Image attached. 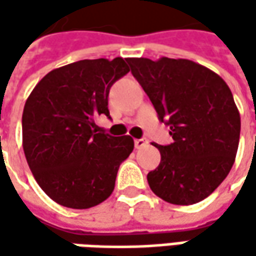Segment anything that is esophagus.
Masks as SVG:
<instances>
[{
    "instance_id": "34e87169",
    "label": "esophagus",
    "mask_w": 256,
    "mask_h": 256,
    "mask_svg": "<svg viewBox=\"0 0 256 256\" xmlns=\"http://www.w3.org/2000/svg\"><path fill=\"white\" fill-rule=\"evenodd\" d=\"M148 145V140L146 138H141V140H135V148H142Z\"/></svg>"
}]
</instances>
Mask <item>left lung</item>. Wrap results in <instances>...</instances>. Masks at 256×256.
<instances>
[{
    "mask_svg": "<svg viewBox=\"0 0 256 256\" xmlns=\"http://www.w3.org/2000/svg\"><path fill=\"white\" fill-rule=\"evenodd\" d=\"M126 61L174 140L154 145L161 162L146 175L150 188L175 205L205 200L226 178L238 151L241 116L230 86L190 60Z\"/></svg>",
    "mask_w": 256,
    "mask_h": 256,
    "instance_id": "obj_1",
    "label": "left lung"
}]
</instances>
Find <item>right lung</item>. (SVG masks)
Returning <instances> with one entry per match:
<instances>
[{
	"label": "right lung",
	"instance_id": "1",
	"mask_svg": "<svg viewBox=\"0 0 256 256\" xmlns=\"http://www.w3.org/2000/svg\"><path fill=\"white\" fill-rule=\"evenodd\" d=\"M128 72L121 56L82 60L52 70L30 94L22 148L35 181L56 204L86 210L112 194L134 140L98 132L95 120L110 116V88Z\"/></svg>",
	"mask_w": 256,
	"mask_h": 256
}]
</instances>
